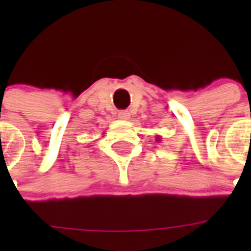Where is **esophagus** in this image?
<instances>
[{
    "instance_id": "obj_1",
    "label": "esophagus",
    "mask_w": 251,
    "mask_h": 251,
    "mask_svg": "<svg viewBox=\"0 0 251 251\" xmlns=\"http://www.w3.org/2000/svg\"><path fill=\"white\" fill-rule=\"evenodd\" d=\"M130 114L128 110H119L118 113V118L122 119V121H127V119H129Z\"/></svg>"
}]
</instances>
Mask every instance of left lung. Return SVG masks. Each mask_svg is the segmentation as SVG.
Segmentation results:
<instances>
[{"label":"left lung","mask_w":251,"mask_h":251,"mask_svg":"<svg viewBox=\"0 0 251 251\" xmlns=\"http://www.w3.org/2000/svg\"><path fill=\"white\" fill-rule=\"evenodd\" d=\"M156 138H157V141H161V139H159V137H158V136H157Z\"/></svg>","instance_id":"8db88e82"}]
</instances>
